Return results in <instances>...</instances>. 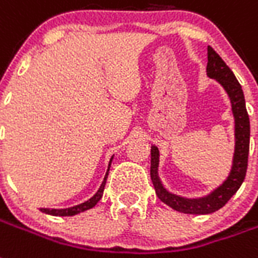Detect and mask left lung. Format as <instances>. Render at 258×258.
Masks as SVG:
<instances>
[{
	"label": "left lung",
	"mask_w": 258,
	"mask_h": 258,
	"mask_svg": "<svg viewBox=\"0 0 258 258\" xmlns=\"http://www.w3.org/2000/svg\"><path fill=\"white\" fill-rule=\"evenodd\" d=\"M207 75L217 81L226 90L231 101V109L235 119V152L233 168L222 185L214 189L210 195L199 199H187L168 192L163 187L157 176L159 167V149L155 145L151 148V179L156 189V195L163 203L172 207L173 210L184 214H211L222 209L230 198L234 195L242 184L247 169V156H249V139H250V122L247 115L245 98L241 85L234 77V74L222 57L209 45L207 47Z\"/></svg>",
	"instance_id": "left-lung-1"
}]
</instances>
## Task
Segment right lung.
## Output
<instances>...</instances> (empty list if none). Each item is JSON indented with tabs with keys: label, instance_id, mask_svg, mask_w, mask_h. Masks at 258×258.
<instances>
[{
	"label": "right lung",
	"instance_id": "obj_1",
	"mask_svg": "<svg viewBox=\"0 0 258 258\" xmlns=\"http://www.w3.org/2000/svg\"><path fill=\"white\" fill-rule=\"evenodd\" d=\"M111 160H113V157H111L110 163H109V168H110ZM109 168H107L106 176H105V179H103V181H102L101 187H99V189L97 191V194H95V195H94L91 199H89V201L85 202V203H81V205L74 206V207H70V209H60V210H57V209H41V211H43V213H45V214L56 215V217H70V215L79 214V213H82V211H86V210H89V209H91V207H94V206L97 205L98 202H99V199L102 198V195H103V189H105L107 175H109Z\"/></svg>",
	"mask_w": 258,
	"mask_h": 258
}]
</instances>
